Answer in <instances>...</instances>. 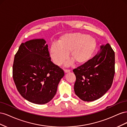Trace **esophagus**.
I'll return each mask as SVG.
<instances>
[{
    "label": "esophagus",
    "mask_w": 127,
    "mask_h": 127,
    "mask_svg": "<svg viewBox=\"0 0 127 127\" xmlns=\"http://www.w3.org/2000/svg\"><path fill=\"white\" fill-rule=\"evenodd\" d=\"M70 71V70H68V69H64V72L65 73H68V72H69Z\"/></svg>",
    "instance_id": "obj_1"
}]
</instances>
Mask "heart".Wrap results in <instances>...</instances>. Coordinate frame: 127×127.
<instances>
[{
  "label": "heart",
  "instance_id": "heart-1",
  "mask_svg": "<svg viewBox=\"0 0 127 127\" xmlns=\"http://www.w3.org/2000/svg\"><path fill=\"white\" fill-rule=\"evenodd\" d=\"M96 45V39L91 35L80 33L65 34L60 37L58 44L51 46L49 55L57 66H60L67 60L68 53L73 60L69 61L66 66H70L74 61L82 64L91 59Z\"/></svg>",
  "mask_w": 127,
  "mask_h": 127
}]
</instances>
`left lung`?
<instances>
[{
    "mask_svg": "<svg viewBox=\"0 0 127 127\" xmlns=\"http://www.w3.org/2000/svg\"><path fill=\"white\" fill-rule=\"evenodd\" d=\"M115 54L109 43L102 45L93 58L73 70L76 80V95L84 101L101 97L112 84L115 73Z\"/></svg>",
    "mask_w": 127,
    "mask_h": 127,
    "instance_id": "obj_1",
    "label": "left lung"
}]
</instances>
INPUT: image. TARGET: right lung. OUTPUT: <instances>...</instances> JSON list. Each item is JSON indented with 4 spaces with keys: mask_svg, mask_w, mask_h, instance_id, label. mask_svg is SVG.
<instances>
[{
    "mask_svg": "<svg viewBox=\"0 0 127 127\" xmlns=\"http://www.w3.org/2000/svg\"><path fill=\"white\" fill-rule=\"evenodd\" d=\"M43 39L22 43L14 57L13 77L20 94L28 101L44 104L55 96L64 75L51 61L48 45Z\"/></svg>",
    "mask_w": 127,
    "mask_h": 127,
    "instance_id": "add662e5",
    "label": "right lung"
}]
</instances>
